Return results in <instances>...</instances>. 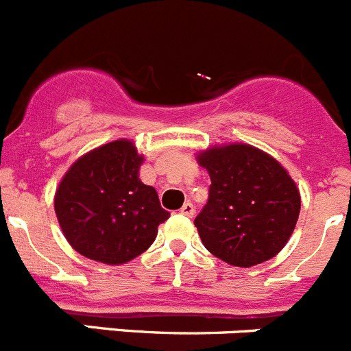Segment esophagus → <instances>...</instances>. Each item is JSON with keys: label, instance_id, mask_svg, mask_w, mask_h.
<instances>
[{"label": "esophagus", "instance_id": "1", "mask_svg": "<svg viewBox=\"0 0 351 351\" xmlns=\"http://www.w3.org/2000/svg\"><path fill=\"white\" fill-rule=\"evenodd\" d=\"M194 211H195L194 204H192L191 201H187V203H185V204H183V206H182V210H180V213L185 215V217H194Z\"/></svg>", "mask_w": 351, "mask_h": 351}]
</instances>
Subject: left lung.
<instances>
[{
	"mask_svg": "<svg viewBox=\"0 0 351 351\" xmlns=\"http://www.w3.org/2000/svg\"><path fill=\"white\" fill-rule=\"evenodd\" d=\"M211 178L195 217L208 252L230 266L252 267L282 252L301 210V194L282 164L246 143L213 145L197 154Z\"/></svg>",
	"mask_w": 351,
	"mask_h": 351,
	"instance_id": "8db88e82",
	"label": "left lung"
}]
</instances>
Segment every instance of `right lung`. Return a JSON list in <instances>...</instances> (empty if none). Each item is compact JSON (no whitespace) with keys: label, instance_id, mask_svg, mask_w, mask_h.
<instances>
[{"label":"right lung","instance_id":"right-lung-1","mask_svg":"<svg viewBox=\"0 0 351 351\" xmlns=\"http://www.w3.org/2000/svg\"><path fill=\"white\" fill-rule=\"evenodd\" d=\"M145 157L131 140L110 141L75 160L53 195L62 234L90 261L119 266L148 250L169 219L140 180Z\"/></svg>","mask_w":351,"mask_h":351}]
</instances>
